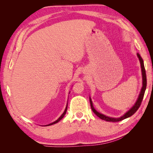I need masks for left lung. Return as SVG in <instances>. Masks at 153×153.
Segmentation results:
<instances>
[{
	"instance_id": "1",
	"label": "left lung",
	"mask_w": 153,
	"mask_h": 153,
	"mask_svg": "<svg viewBox=\"0 0 153 153\" xmlns=\"http://www.w3.org/2000/svg\"><path fill=\"white\" fill-rule=\"evenodd\" d=\"M137 56H138L139 60H140V65H141L142 73V79H143V82H142V84H143V85H142V88L141 89L140 93V95H139L138 98V100H137L136 102L135 103V105L133 106L132 108H131L130 110L128 111L126 113L124 114L122 117H121L120 118H113V117H107V116H105V115H102V114L98 113V111H96L94 109V107H93V105H92L91 98H90V106H91V108H92V111L96 114V115L98 116V117L101 119V120H105L107 121H110V122H117V121H120L121 120H125V119H126V118L129 117L130 116L134 115V114L136 112L137 110L138 109L139 107H140L142 101V100H143V98H144L145 90H146V71H145V68H144V65L143 59H142V58L141 57V56L140 55L139 53H137Z\"/></svg>"
}]
</instances>
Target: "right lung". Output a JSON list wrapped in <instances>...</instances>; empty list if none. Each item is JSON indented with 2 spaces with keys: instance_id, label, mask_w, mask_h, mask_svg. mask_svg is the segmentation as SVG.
<instances>
[{
  "instance_id": "add662e5",
  "label": "right lung",
  "mask_w": 153,
  "mask_h": 153,
  "mask_svg": "<svg viewBox=\"0 0 153 153\" xmlns=\"http://www.w3.org/2000/svg\"><path fill=\"white\" fill-rule=\"evenodd\" d=\"M67 107H66V108H65V111L63 112V113L61 115V116L60 117H59L57 120L56 121H54V122H53V123H50L49 124V125H46V126H51V125H53V124H55V123H57V122H59V121H60L62 118H63L64 116H65V113H66V112H67Z\"/></svg>"
}]
</instances>
